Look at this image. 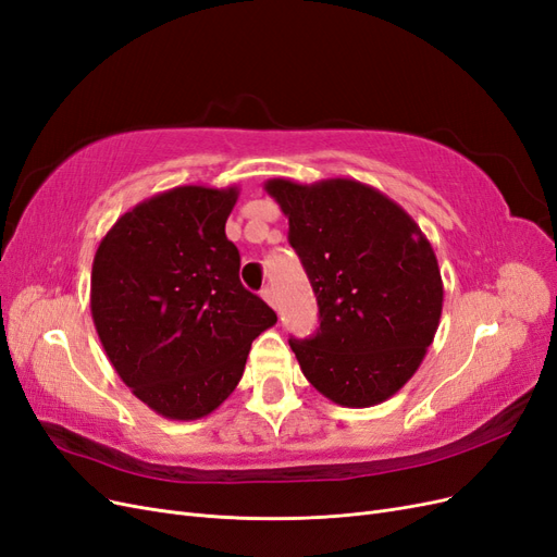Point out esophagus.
<instances>
[{"instance_id": "1", "label": "esophagus", "mask_w": 557, "mask_h": 557, "mask_svg": "<svg viewBox=\"0 0 557 557\" xmlns=\"http://www.w3.org/2000/svg\"><path fill=\"white\" fill-rule=\"evenodd\" d=\"M260 297L267 301L269 307H274V293H272V288H262V290H260Z\"/></svg>"}]
</instances>
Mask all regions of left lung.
<instances>
[{"label":"left lung","mask_w":557,"mask_h":557,"mask_svg":"<svg viewBox=\"0 0 557 557\" xmlns=\"http://www.w3.org/2000/svg\"><path fill=\"white\" fill-rule=\"evenodd\" d=\"M307 269L320 327L290 339L301 374L339 407L393 397L423 362L440 327L444 281L418 223L372 185L269 178Z\"/></svg>","instance_id":"8db88e82"}]
</instances>
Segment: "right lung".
Here are the masks:
<instances>
[{"mask_svg": "<svg viewBox=\"0 0 557 557\" xmlns=\"http://www.w3.org/2000/svg\"><path fill=\"white\" fill-rule=\"evenodd\" d=\"M239 188L178 185L139 201L99 242L90 311L115 374L170 420L215 411L276 313L239 281L225 223Z\"/></svg>", "mask_w": 557, "mask_h": 557, "instance_id": "obj_1", "label": "right lung"}]
</instances>
